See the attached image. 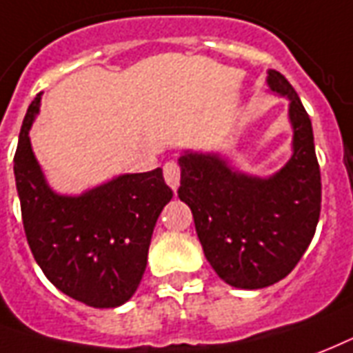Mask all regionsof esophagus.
Instances as JSON below:
<instances>
[{
  "mask_svg": "<svg viewBox=\"0 0 353 353\" xmlns=\"http://www.w3.org/2000/svg\"><path fill=\"white\" fill-rule=\"evenodd\" d=\"M163 176H165V182L169 186L176 190L180 184V165L176 161H167L163 165Z\"/></svg>",
  "mask_w": 353,
  "mask_h": 353,
  "instance_id": "esophagus-1",
  "label": "esophagus"
}]
</instances>
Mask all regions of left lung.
<instances>
[{"label": "left lung", "mask_w": 353, "mask_h": 353, "mask_svg": "<svg viewBox=\"0 0 353 353\" xmlns=\"http://www.w3.org/2000/svg\"><path fill=\"white\" fill-rule=\"evenodd\" d=\"M272 92L290 97L293 156L271 179L236 173L220 156L180 158L179 197L216 274L241 290H259L293 271L316 233L321 176L312 123L284 74L271 69Z\"/></svg>", "instance_id": "left-lung-1"}]
</instances>
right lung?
<instances>
[{
    "instance_id": "right-lung-1",
    "label": "right lung",
    "mask_w": 353,
    "mask_h": 353,
    "mask_svg": "<svg viewBox=\"0 0 353 353\" xmlns=\"http://www.w3.org/2000/svg\"><path fill=\"white\" fill-rule=\"evenodd\" d=\"M39 103L37 94L14 152L28 244L46 279L71 299L95 308L120 307L141 284L152 231L173 190L158 167L122 174L79 197L54 194L28 137Z\"/></svg>"
}]
</instances>
